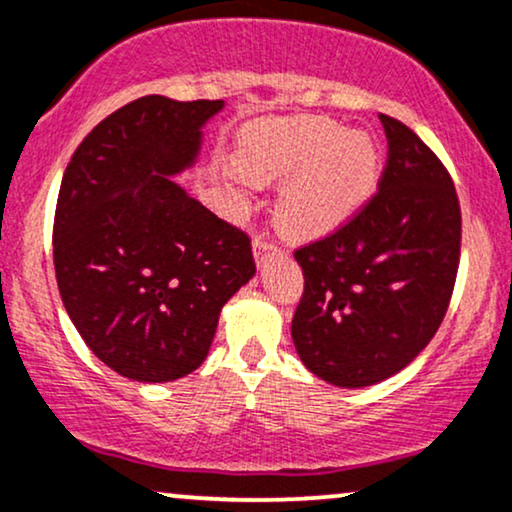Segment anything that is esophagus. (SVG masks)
Segmentation results:
<instances>
[{
	"label": "esophagus",
	"instance_id": "34e87169",
	"mask_svg": "<svg viewBox=\"0 0 512 512\" xmlns=\"http://www.w3.org/2000/svg\"><path fill=\"white\" fill-rule=\"evenodd\" d=\"M252 250H255V260L260 264L267 260L269 255H281L279 245L267 236H255V240H252Z\"/></svg>",
	"mask_w": 512,
	"mask_h": 512
}]
</instances>
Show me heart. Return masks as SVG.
Returning a JSON list of instances; mask_svg holds the SVG:
<instances>
[{"instance_id":"b5f03b06","label":"heart","mask_w":512,"mask_h":512,"mask_svg":"<svg viewBox=\"0 0 512 512\" xmlns=\"http://www.w3.org/2000/svg\"><path fill=\"white\" fill-rule=\"evenodd\" d=\"M233 164L257 186L283 181L276 221L293 238H322L348 224L377 193L384 169L372 133L343 131L329 116L252 123Z\"/></svg>"}]
</instances>
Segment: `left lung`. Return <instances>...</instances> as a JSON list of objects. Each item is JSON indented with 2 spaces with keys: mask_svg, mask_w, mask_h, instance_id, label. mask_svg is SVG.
Masks as SVG:
<instances>
[{
  "mask_svg": "<svg viewBox=\"0 0 512 512\" xmlns=\"http://www.w3.org/2000/svg\"><path fill=\"white\" fill-rule=\"evenodd\" d=\"M389 157L379 190L348 224L293 252L303 298L291 334L312 374L343 389L384 381L427 348L460 264V202L441 159L379 114Z\"/></svg>",
  "mask_w": 512,
  "mask_h": 512,
  "instance_id": "left-lung-1",
  "label": "left lung"
}]
</instances>
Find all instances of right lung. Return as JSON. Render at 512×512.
<instances>
[{
  "instance_id": "add662e5",
  "label": "right lung",
  "mask_w": 512,
  "mask_h": 512,
  "mask_svg": "<svg viewBox=\"0 0 512 512\" xmlns=\"http://www.w3.org/2000/svg\"><path fill=\"white\" fill-rule=\"evenodd\" d=\"M221 100L147 95L73 152L54 212V272L78 334L121 377L162 384L205 362L226 300L255 274L250 236L171 176Z\"/></svg>"
}]
</instances>
